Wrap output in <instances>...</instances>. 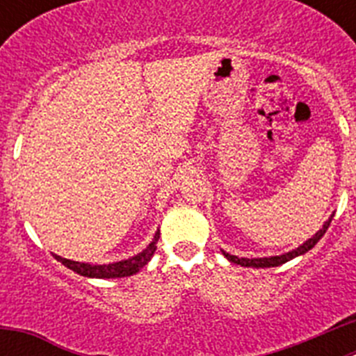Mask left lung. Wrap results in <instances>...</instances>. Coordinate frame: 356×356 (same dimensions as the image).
<instances>
[{
  "mask_svg": "<svg viewBox=\"0 0 356 356\" xmlns=\"http://www.w3.org/2000/svg\"><path fill=\"white\" fill-rule=\"evenodd\" d=\"M332 219H333V213L328 217V221L323 225V228H321L316 235H312V237L308 238V241H305L301 246H298L296 250L289 251V253L276 254V257H262V259H241V257H235V254L226 253L225 250H221V251H222V254H225L226 259L229 260V262L237 264V266H242V267H257V269H259V267H278V266H282V264L289 262V260L296 259V257H301V254H305L307 251L312 250L317 242L321 241V237L326 234V229H328Z\"/></svg>",
  "mask_w": 356,
  "mask_h": 356,
  "instance_id": "8db88e82",
  "label": "left lung"
}]
</instances>
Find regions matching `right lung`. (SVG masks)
<instances>
[{"label":"right lung","mask_w":356,"mask_h":356,"mask_svg":"<svg viewBox=\"0 0 356 356\" xmlns=\"http://www.w3.org/2000/svg\"><path fill=\"white\" fill-rule=\"evenodd\" d=\"M160 237V229L155 232V237L153 241L144 248L140 253L134 254L127 260H119V262L112 264H103V266H92V264L85 262H74V260L62 259L58 254H53L58 262L64 264L67 269L78 273L80 276H87V278H122V276H131L135 273H139L144 266L151 260V257L155 254L156 251V242Z\"/></svg>","instance_id":"right-lung-1"}]
</instances>
